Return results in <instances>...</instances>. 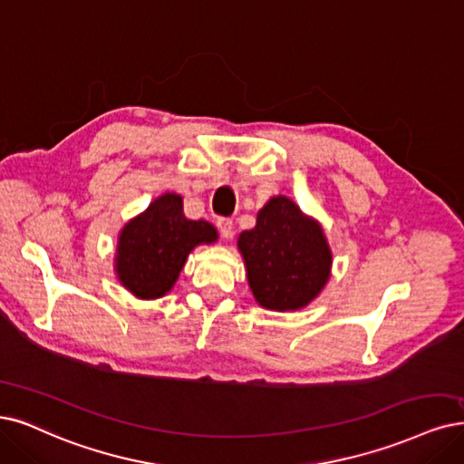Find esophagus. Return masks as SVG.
<instances>
[{"label": "esophagus", "mask_w": 464, "mask_h": 464, "mask_svg": "<svg viewBox=\"0 0 464 464\" xmlns=\"http://www.w3.org/2000/svg\"><path fill=\"white\" fill-rule=\"evenodd\" d=\"M218 229L223 238H229L233 235V221L229 218H219L218 219Z\"/></svg>", "instance_id": "obj_1"}]
</instances>
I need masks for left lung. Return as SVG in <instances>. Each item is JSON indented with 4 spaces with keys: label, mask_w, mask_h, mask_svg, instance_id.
Listing matches in <instances>:
<instances>
[{
    "label": "left lung",
    "mask_w": 464,
    "mask_h": 464,
    "mask_svg": "<svg viewBox=\"0 0 464 464\" xmlns=\"http://www.w3.org/2000/svg\"><path fill=\"white\" fill-rule=\"evenodd\" d=\"M254 300L271 312H296L327 286L333 250L321 223L285 195L271 197L256 226L238 235Z\"/></svg>",
    "instance_id": "1"
}]
</instances>
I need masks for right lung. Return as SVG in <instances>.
<instances>
[{
	"mask_svg": "<svg viewBox=\"0 0 464 464\" xmlns=\"http://www.w3.org/2000/svg\"><path fill=\"white\" fill-rule=\"evenodd\" d=\"M216 241L218 231L210 221L185 218L181 195L164 193L120 229L116 279L135 298H162L174 288L188 254Z\"/></svg>",
	"mask_w": 464,
	"mask_h": 464,
	"instance_id": "right-lung-1",
	"label": "right lung"
}]
</instances>
